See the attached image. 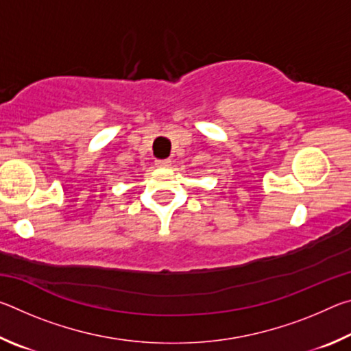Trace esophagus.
Segmentation results:
<instances>
[{"mask_svg": "<svg viewBox=\"0 0 351 351\" xmlns=\"http://www.w3.org/2000/svg\"><path fill=\"white\" fill-rule=\"evenodd\" d=\"M154 165H156L158 169H165V167H170L171 161L170 159H158V161H154Z\"/></svg>", "mask_w": 351, "mask_h": 351, "instance_id": "1", "label": "esophagus"}]
</instances>
